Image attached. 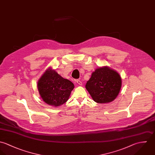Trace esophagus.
<instances>
[{
  "instance_id": "34e87169",
  "label": "esophagus",
  "mask_w": 155,
  "mask_h": 155,
  "mask_svg": "<svg viewBox=\"0 0 155 155\" xmlns=\"http://www.w3.org/2000/svg\"><path fill=\"white\" fill-rule=\"evenodd\" d=\"M76 82H77V83L78 85H80V86H81V85H82V82H81L80 80H76Z\"/></svg>"
}]
</instances>
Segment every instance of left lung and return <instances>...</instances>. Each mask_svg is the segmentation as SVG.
<instances>
[{"instance_id":"left-lung-1","label":"left lung","mask_w":155,"mask_h":155,"mask_svg":"<svg viewBox=\"0 0 155 155\" xmlns=\"http://www.w3.org/2000/svg\"><path fill=\"white\" fill-rule=\"evenodd\" d=\"M122 82V78L116 71L104 66L92 72L91 78L87 81L86 89L94 102L107 104L117 97Z\"/></svg>"}]
</instances>
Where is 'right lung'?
Returning <instances> with one entry per match:
<instances>
[{
	"label": "right lung",
	"mask_w": 155,
	"mask_h": 155,
	"mask_svg": "<svg viewBox=\"0 0 155 155\" xmlns=\"http://www.w3.org/2000/svg\"><path fill=\"white\" fill-rule=\"evenodd\" d=\"M37 87L44 102L57 107L68 100L74 85L50 67L39 79Z\"/></svg>",
	"instance_id": "obj_1"
}]
</instances>
